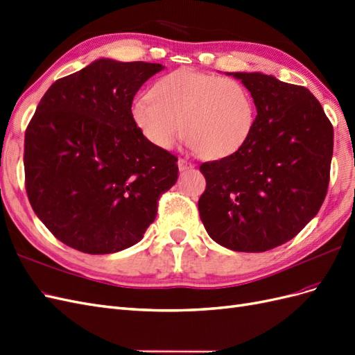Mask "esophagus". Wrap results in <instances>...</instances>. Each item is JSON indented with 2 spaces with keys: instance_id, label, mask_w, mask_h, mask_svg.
Returning <instances> with one entry per match:
<instances>
[{
  "instance_id": "34e87169",
  "label": "esophagus",
  "mask_w": 355,
  "mask_h": 355,
  "mask_svg": "<svg viewBox=\"0 0 355 355\" xmlns=\"http://www.w3.org/2000/svg\"><path fill=\"white\" fill-rule=\"evenodd\" d=\"M178 167H179L180 171H184V170L192 168L194 166H192V164L189 163V161H187V159H184V158H179V159H178Z\"/></svg>"
}]
</instances>
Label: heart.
<instances>
[{
    "label": "heart",
    "instance_id": "1",
    "mask_svg": "<svg viewBox=\"0 0 355 355\" xmlns=\"http://www.w3.org/2000/svg\"><path fill=\"white\" fill-rule=\"evenodd\" d=\"M132 116L149 142L168 149L180 136L207 158L230 157L254 125L250 92L234 78L180 68L166 73L151 94L137 98Z\"/></svg>",
    "mask_w": 355,
    "mask_h": 355
}]
</instances>
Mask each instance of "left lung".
Listing matches in <instances>:
<instances>
[{
	"label": "left lung",
	"mask_w": 355,
	"mask_h": 355,
	"mask_svg": "<svg viewBox=\"0 0 355 355\" xmlns=\"http://www.w3.org/2000/svg\"><path fill=\"white\" fill-rule=\"evenodd\" d=\"M257 115L244 145L200 166L198 211L207 234L235 252H266L292 240L323 204L333 127L314 94L262 72H231Z\"/></svg>",
	"instance_id": "1"
}]
</instances>
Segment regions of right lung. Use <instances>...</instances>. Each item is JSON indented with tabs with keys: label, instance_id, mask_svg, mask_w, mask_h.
I'll return each mask as SVG.
<instances>
[{
	"label": "right lung",
	"instance_id": "1",
	"mask_svg": "<svg viewBox=\"0 0 355 355\" xmlns=\"http://www.w3.org/2000/svg\"><path fill=\"white\" fill-rule=\"evenodd\" d=\"M159 63L98 59L50 85L25 133V187L58 240L108 254L144 239L178 158L139 130L132 103Z\"/></svg>",
	"mask_w": 355,
	"mask_h": 355
}]
</instances>
